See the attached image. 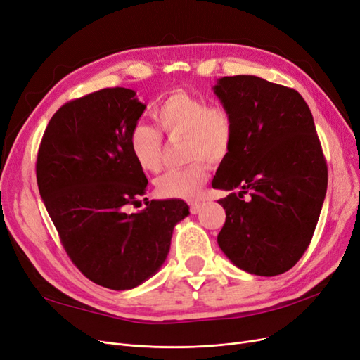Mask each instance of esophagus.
I'll list each match as a JSON object with an SVG mask.
<instances>
[{"label":"esophagus","mask_w":360,"mask_h":360,"mask_svg":"<svg viewBox=\"0 0 360 360\" xmlns=\"http://www.w3.org/2000/svg\"><path fill=\"white\" fill-rule=\"evenodd\" d=\"M201 208H202V204L201 202H192L191 204V213L192 214H198L201 212Z\"/></svg>","instance_id":"34e87169"}]
</instances>
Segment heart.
I'll list each match as a JSON object with an SVG mask.
<instances>
[{
    "label": "heart",
    "instance_id": "obj_1",
    "mask_svg": "<svg viewBox=\"0 0 360 360\" xmlns=\"http://www.w3.org/2000/svg\"><path fill=\"white\" fill-rule=\"evenodd\" d=\"M155 116L160 129L169 137L184 135L186 158L193 160L158 177L156 193L167 200H195L208 179L205 160L217 165L231 152L233 122L229 111L223 105L208 104L202 96L176 91L160 103ZM128 146L135 164L143 171L156 172L160 168L162 135L158 129L137 123L129 132Z\"/></svg>",
    "mask_w": 360,
    "mask_h": 360
}]
</instances>
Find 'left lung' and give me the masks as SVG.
Masks as SVG:
<instances>
[{
  "label": "left lung",
  "mask_w": 360,
  "mask_h": 360,
  "mask_svg": "<svg viewBox=\"0 0 360 360\" xmlns=\"http://www.w3.org/2000/svg\"><path fill=\"white\" fill-rule=\"evenodd\" d=\"M213 91L233 122L212 183L231 191L217 201L226 212L219 247L249 274H283L311 241L328 189L313 115L295 89L256 76L221 77Z\"/></svg>",
  "instance_id": "obj_1"
}]
</instances>
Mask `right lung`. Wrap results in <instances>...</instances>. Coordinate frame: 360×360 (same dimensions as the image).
Segmentation results:
<instances>
[{"label": "right lung", "instance_id": "add662e5", "mask_svg": "<svg viewBox=\"0 0 360 360\" xmlns=\"http://www.w3.org/2000/svg\"><path fill=\"white\" fill-rule=\"evenodd\" d=\"M146 104L132 89L107 88L62 105L37 156V183L72 264L91 281L128 290L155 276L174 226L189 214L181 200L140 202L147 179L128 139Z\"/></svg>", "mask_w": 360, "mask_h": 360}]
</instances>
